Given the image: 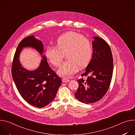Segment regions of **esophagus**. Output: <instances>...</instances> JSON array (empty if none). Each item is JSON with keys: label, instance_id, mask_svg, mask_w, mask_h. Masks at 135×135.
Listing matches in <instances>:
<instances>
[{"label": "esophagus", "instance_id": "esophagus-1", "mask_svg": "<svg viewBox=\"0 0 135 135\" xmlns=\"http://www.w3.org/2000/svg\"><path fill=\"white\" fill-rule=\"evenodd\" d=\"M69 81V80L66 79V78H63L62 79V82H64V83H67V82H68Z\"/></svg>", "mask_w": 135, "mask_h": 135}]
</instances>
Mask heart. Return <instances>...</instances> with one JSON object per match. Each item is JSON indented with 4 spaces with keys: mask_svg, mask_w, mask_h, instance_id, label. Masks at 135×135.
Listing matches in <instances>:
<instances>
[{
    "mask_svg": "<svg viewBox=\"0 0 135 135\" xmlns=\"http://www.w3.org/2000/svg\"><path fill=\"white\" fill-rule=\"evenodd\" d=\"M57 46L46 47V56L55 67H59L67 53L68 60L64 62L57 73L60 76H73L79 69L90 62L93 54L91 42L81 33L73 31L66 32L60 36L57 40Z\"/></svg>",
    "mask_w": 135,
    "mask_h": 135,
    "instance_id": "b5f03b06",
    "label": "heart"
}]
</instances>
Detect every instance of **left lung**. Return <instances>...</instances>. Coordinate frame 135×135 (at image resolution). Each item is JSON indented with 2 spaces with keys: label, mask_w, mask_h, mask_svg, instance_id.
I'll return each mask as SVG.
<instances>
[{
  "label": "left lung",
  "mask_w": 135,
  "mask_h": 135,
  "mask_svg": "<svg viewBox=\"0 0 135 135\" xmlns=\"http://www.w3.org/2000/svg\"><path fill=\"white\" fill-rule=\"evenodd\" d=\"M92 42L93 54L91 60L82 76L78 80L79 88L75 95L82 103L88 104L100 100L109 87L113 70V59L110 48L102 38L94 37Z\"/></svg>",
  "instance_id": "8db88e82"
}]
</instances>
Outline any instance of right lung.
I'll return each mask as SVG.
<instances>
[{"mask_svg": "<svg viewBox=\"0 0 135 135\" xmlns=\"http://www.w3.org/2000/svg\"><path fill=\"white\" fill-rule=\"evenodd\" d=\"M26 47L35 48L42 55L43 59L36 70L28 71L20 62V52ZM43 51L44 46L41 41L33 36L27 37L18 44L12 67V78L21 97L31 105L39 108L44 107L53 101L62 82L50 67L46 57L42 55Z\"/></svg>", "mask_w": 135, "mask_h": 135, "instance_id": "right-lung-1", "label": "right lung"}]
</instances>
